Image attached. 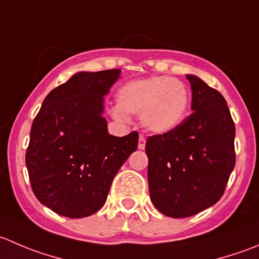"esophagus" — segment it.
<instances>
[{
    "label": "esophagus",
    "instance_id": "34e87169",
    "mask_svg": "<svg viewBox=\"0 0 259 259\" xmlns=\"http://www.w3.org/2000/svg\"><path fill=\"white\" fill-rule=\"evenodd\" d=\"M145 143H147L145 138L143 137V135H140L139 143H138V148H139V149H144V148H145Z\"/></svg>",
    "mask_w": 259,
    "mask_h": 259
}]
</instances>
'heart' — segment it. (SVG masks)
Listing matches in <instances>:
<instances>
[{
  "instance_id": "b5f03b06",
  "label": "heart",
  "mask_w": 259,
  "mask_h": 259,
  "mask_svg": "<svg viewBox=\"0 0 259 259\" xmlns=\"http://www.w3.org/2000/svg\"><path fill=\"white\" fill-rule=\"evenodd\" d=\"M190 106V92L183 82L168 76H152L125 83L117 94L115 119L126 121L139 114L143 126L154 134H167L180 126Z\"/></svg>"
}]
</instances>
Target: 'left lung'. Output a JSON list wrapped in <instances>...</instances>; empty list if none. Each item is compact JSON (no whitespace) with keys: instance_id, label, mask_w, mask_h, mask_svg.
<instances>
[{"instance_id":"8db88e82","label":"left lung","mask_w":259,"mask_h":259,"mask_svg":"<svg viewBox=\"0 0 259 259\" xmlns=\"http://www.w3.org/2000/svg\"><path fill=\"white\" fill-rule=\"evenodd\" d=\"M192 114L167 134L148 137L153 205L169 218H188L220 200L235 165V125L223 95L187 74Z\"/></svg>"}]
</instances>
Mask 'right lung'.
Returning a JSON list of instances; mask_svg holds the SVG:
<instances>
[{"label": "right lung", "mask_w": 259, "mask_h": 259, "mask_svg": "<svg viewBox=\"0 0 259 259\" xmlns=\"http://www.w3.org/2000/svg\"><path fill=\"white\" fill-rule=\"evenodd\" d=\"M120 69L78 72L49 92L32 121L26 168L36 199L63 217L99 211L139 134L107 133L104 96Z\"/></svg>", "instance_id": "obj_1"}]
</instances>
